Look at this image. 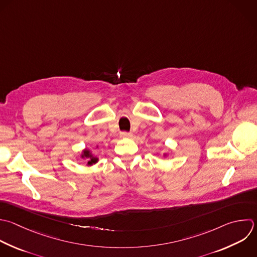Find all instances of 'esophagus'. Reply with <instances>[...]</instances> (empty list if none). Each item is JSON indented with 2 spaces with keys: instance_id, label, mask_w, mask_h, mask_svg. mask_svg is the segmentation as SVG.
<instances>
[{
  "instance_id": "34e87169",
  "label": "esophagus",
  "mask_w": 257,
  "mask_h": 257,
  "mask_svg": "<svg viewBox=\"0 0 257 257\" xmlns=\"http://www.w3.org/2000/svg\"><path fill=\"white\" fill-rule=\"evenodd\" d=\"M120 137H121V138H132V137H133V134H132V133L122 132V133H120Z\"/></svg>"
}]
</instances>
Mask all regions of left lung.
Instances as JSON below:
<instances>
[{"label":"left lung","instance_id":"1","mask_svg":"<svg viewBox=\"0 0 257 257\" xmlns=\"http://www.w3.org/2000/svg\"><path fill=\"white\" fill-rule=\"evenodd\" d=\"M168 156H169V153H164V154H163V157H164V158H167Z\"/></svg>","mask_w":257,"mask_h":257}]
</instances>
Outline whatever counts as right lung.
I'll return each mask as SVG.
<instances>
[{"label": "right lung", "mask_w": 257, "mask_h": 257, "mask_svg": "<svg viewBox=\"0 0 257 257\" xmlns=\"http://www.w3.org/2000/svg\"><path fill=\"white\" fill-rule=\"evenodd\" d=\"M94 149H98V146H95L93 147ZM80 158L85 160V163H86V166L90 167L92 165H95L96 163H98L99 161V158L97 157V155H95L92 151V149H88V148H85L81 151V154H80Z\"/></svg>", "instance_id": "1"}]
</instances>
